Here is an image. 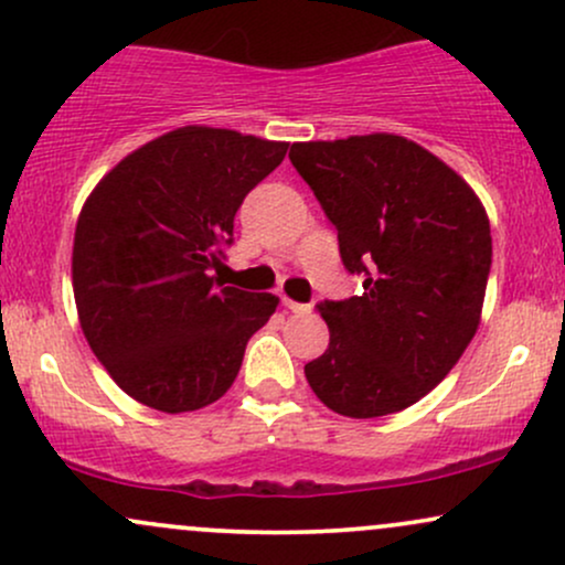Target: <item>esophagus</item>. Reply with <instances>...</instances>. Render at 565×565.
Masks as SVG:
<instances>
[{
	"instance_id": "obj_1",
	"label": "esophagus",
	"mask_w": 565,
	"mask_h": 565,
	"mask_svg": "<svg viewBox=\"0 0 565 565\" xmlns=\"http://www.w3.org/2000/svg\"><path fill=\"white\" fill-rule=\"evenodd\" d=\"M284 305H287L291 313H310V305L295 302V300H289V297H284Z\"/></svg>"
}]
</instances>
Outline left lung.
<instances>
[{
  "instance_id": "obj_1",
  "label": "left lung",
  "mask_w": 565,
  "mask_h": 565,
  "mask_svg": "<svg viewBox=\"0 0 565 565\" xmlns=\"http://www.w3.org/2000/svg\"><path fill=\"white\" fill-rule=\"evenodd\" d=\"M289 159L337 228L342 265L364 278L361 295L319 305L329 348L305 364L308 385L353 419L417 404L481 323L491 270L481 199L401 135L295 142Z\"/></svg>"
}]
</instances>
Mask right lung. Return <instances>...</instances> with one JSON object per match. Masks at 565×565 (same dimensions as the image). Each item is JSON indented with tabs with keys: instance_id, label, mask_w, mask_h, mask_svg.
Listing matches in <instances>:
<instances>
[{
	"instance_id": "add662e5",
	"label": "right lung",
	"mask_w": 565,
	"mask_h": 565,
	"mask_svg": "<svg viewBox=\"0 0 565 565\" xmlns=\"http://www.w3.org/2000/svg\"><path fill=\"white\" fill-rule=\"evenodd\" d=\"M289 142L180 127L114 167L74 233L82 332L116 385L164 414L215 404L278 297L223 287L212 268L233 242L246 193Z\"/></svg>"
}]
</instances>
